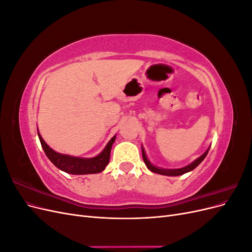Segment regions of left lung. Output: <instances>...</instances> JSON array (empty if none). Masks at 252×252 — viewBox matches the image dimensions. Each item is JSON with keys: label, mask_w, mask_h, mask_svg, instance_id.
<instances>
[{"label": "left lung", "mask_w": 252, "mask_h": 252, "mask_svg": "<svg viewBox=\"0 0 252 252\" xmlns=\"http://www.w3.org/2000/svg\"><path fill=\"white\" fill-rule=\"evenodd\" d=\"M209 148H210V147H209ZM209 148H208L207 150H206L200 158H197L194 162H192L191 164H189V165L186 166V167H183V168H179V169H163V168H158V167H157V166H155V165H152V164L148 161V158H147L146 155H145V151H144V148H143V147H142V156H143L144 163L146 164L147 168H148L150 171L155 172V173H158V174H163V175H170V177H177V175H182V174H184V173H186V172L191 171V170H193V169L195 168L196 166H199V165L202 163L203 159L206 158V156H207L208 151H209Z\"/></svg>", "instance_id": "1"}]
</instances>
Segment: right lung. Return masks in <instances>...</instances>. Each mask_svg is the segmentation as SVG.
I'll list each match as a JSON object with an SVG mask.
<instances>
[{
	"instance_id": "obj_1",
	"label": "right lung",
	"mask_w": 252,
	"mask_h": 252,
	"mask_svg": "<svg viewBox=\"0 0 252 252\" xmlns=\"http://www.w3.org/2000/svg\"><path fill=\"white\" fill-rule=\"evenodd\" d=\"M37 135H39V139L45 155L47 156L51 163L56 167H58L59 169L69 174H91L103 171L105 169V167L109 163L112 144L116 141V135H114L108 142V144L106 145V147L100 155L94 158H85L59 154V152L52 150L48 145L45 143L39 132H37Z\"/></svg>"
}]
</instances>
